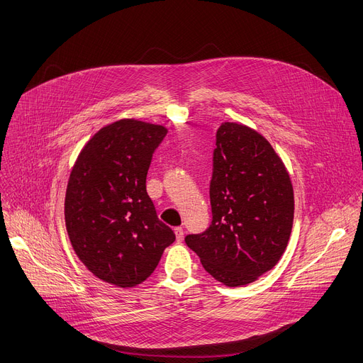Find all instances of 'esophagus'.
Segmentation results:
<instances>
[{"label": "esophagus", "instance_id": "34e87169", "mask_svg": "<svg viewBox=\"0 0 363 363\" xmlns=\"http://www.w3.org/2000/svg\"><path fill=\"white\" fill-rule=\"evenodd\" d=\"M175 236H177V242H182L184 240V228L182 227H175Z\"/></svg>", "mask_w": 363, "mask_h": 363}]
</instances>
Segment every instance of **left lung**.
I'll return each instance as SVG.
<instances>
[{"mask_svg":"<svg viewBox=\"0 0 363 363\" xmlns=\"http://www.w3.org/2000/svg\"><path fill=\"white\" fill-rule=\"evenodd\" d=\"M206 232L185 243L227 286L250 284L284 255L294 221V189L281 157L256 130L223 123L216 135Z\"/></svg>","mask_w":363,"mask_h":363,"instance_id":"left-lung-1","label":"left lung"}]
</instances>
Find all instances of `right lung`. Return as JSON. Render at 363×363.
Masks as SVG:
<instances>
[{"mask_svg":"<svg viewBox=\"0 0 363 363\" xmlns=\"http://www.w3.org/2000/svg\"><path fill=\"white\" fill-rule=\"evenodd\" d=\"M163 125L114 121L88 140L69 175L65 223L79 260L96 278L120 288L146 281L175 242L146 191Z\"/></svg>","mask_w":363,"mask_h":363,"instance_id":"1","label":"right lung"}]
</instances>
